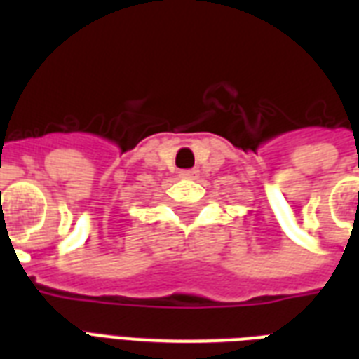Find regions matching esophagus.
Listing matches in <instances>:
<instances>
[{
  "label": "esophagus",
  "instance_id": "esophagus-1",
  "mask_svg": "<svg viewBox=\"0 0 359 359\" xmlns=\"http://www.w3.org/2000/svg\"><path fill=\"white\" fill-rule=\"evenodd\" d=\"M197 175H199L197 169H182V171H179L180 179H196Z\"/></svg>",
  "mask_w": 359,
  "mask_h": 359
}]
</instances>
